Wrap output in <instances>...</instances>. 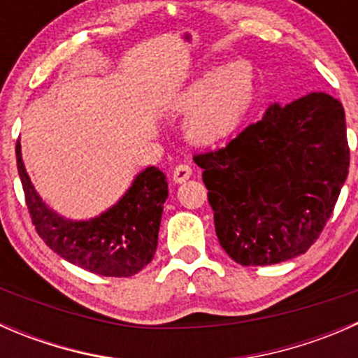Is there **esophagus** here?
Instances as JSON below:
<instances>
[{"instance_id":"34e87169","label":"esophagus","mask_w":358,"mask_h":358,"mask_svg":"<svg viewBox=\"0 0 358 358\" xmlns=\"http://www.w3.org/2000/svg\"><path fill=\"white\" fill-rule=\"evenodd\" d=\"M192 176V168L189 164H178L173 169V182L183 183Z\"/></svg>"}]
</instances>
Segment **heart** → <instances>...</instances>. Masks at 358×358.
<instances>
[{
  "label": "heart",
  "mask_w": 358,
  "mask_h": 358,
  "mask_svg": "<svg viewBox=\"0 0 358 358\" xmlns=\"http://www.w3.org/2000/svg\"><path fill=\"white\" fill-rule=\"evenodd\" d=\"M255 67L232 59L190 79L178 92L175 107L187 110L183 133L196 143H213L232 135L255 96Z\"/></svg>",
  "instance_id": "obj_1"
}]
</instances>
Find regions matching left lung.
<instances>
[{
    "label": "left lung",
    "mask_w": 358,
    "mask_h": 358,
    "mask_svg": "<svg viewBox=\"0 0 358 358\" xmlns=\"http://www.w3.org/2000/svg\"><path fill=\"white\" fill-rule=\"evenodd\" d=\"M194 162L227 255L244 266L287 262L319 239L348 175L345 109L322 92L272 103L262 121Z\"/></svg>",
    "instance_id": "obj_1"
}]
</instances>
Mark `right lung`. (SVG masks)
Listing matches in <instances>:
<instances>
[{"instance_id": "add662e5", "label": "right lung", "mask_w": 358, "mask_h": 358, "mask_svg": "<svg viewBox=\"0 0 358 358\" xmlns=\"http://www.w3.org/2000/svg\"><path fill=\"white\" fill-rule=\"evenodd\" d=\"M17 142V169L32 225L52 251L69 263L103 277H131L154 258L164 201L166 175L149 166L135 175L115 204L88 220H72L50 208L32 185Z\"/></svg>"}]
</instances>
